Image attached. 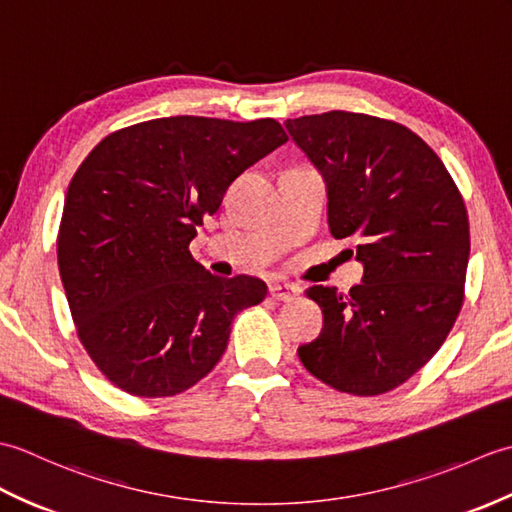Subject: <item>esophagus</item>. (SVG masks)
<instances>
[{
	"label": "esophagus",
	"mask_w": 512,
	"mask_h": 512,
	"mask_svg": "<svg viewBox=\"0 0 512 512\" xmlns=\"http://www.w3.org/2000/svg\"><path fill=\"white\" fill-rule=\"evenodd\" d=\"M299 295V290L290 284H273L270 286V297L277 301H292Z\"/></svg>",
	"instance_id": "esophagus-1"
}]
</instances>
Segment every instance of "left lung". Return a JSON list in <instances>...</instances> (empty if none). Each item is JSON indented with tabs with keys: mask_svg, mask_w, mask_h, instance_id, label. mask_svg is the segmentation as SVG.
<instances>
[{
	"mask_svg": "<svg viewBox=\"0 0 512 512\" xmlns=\"http://www.w3.org/2000/svg\"><path fill=\"white\" fill-rule=\"evenodd\" d=\"M286 129L323 176L330 233L352 237L363 264L350 295L306 290L323 330L299 358L345 394H385L440 350L458 319L471 253L464 200L405 125L334 110L288 118Z\"/></svg>",
	"mask_w": 512,
	"mask_h": 512,
	"instance_id": "left-lung-1",
	"label": "left lung"
}]
</instances>
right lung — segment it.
<instances>
[{
	"mask_svg": "<svg viewBox=\"0 0 512 512\" xmlns=\"http://www.w3.org/2000/svg\"><path fill=\"white\" fill-rule=\"evenodd\" d=\"M288 140L273 118L145 121L103 138L65 193L59 273L76 334L118 389L182 394L220 361L257 277H215L189 244L231 182Z\"/></svg>",
	"mask_w": 512,
	"mask_h": 512,
	"instance_id": "1",
	"label": "right lung"
}]
</instances>
